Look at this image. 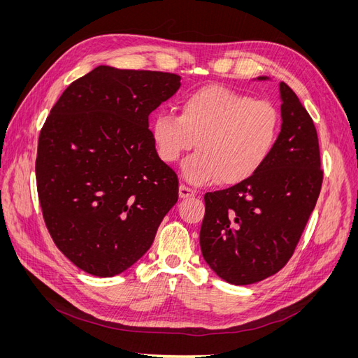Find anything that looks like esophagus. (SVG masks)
I'll return each instance as SVG.
<instances>
[{
    "instance_id": "1",
    "label": "esophagus",
    "mask_w": 358,
    "mask_h": 358,
    "mask_svg": "<svg viewBox=\"0 0 358 358\" xmlns=\"http://www.w3.org/2000/svg\"><path fill=\"white\" fill-rule=\"evenodd\" d=\"M192 196H196V191H194L189 187H187L185 183H180V185H179V197L187 199V197H192Z\"/></svg>"
}]
</instances>
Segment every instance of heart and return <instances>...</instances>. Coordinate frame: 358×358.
<instances>
[{
    "label": "heart",
    "instance_id": "b5f03b06",
    "mask_svg": "<svg viewBox=\"0 0 358 358\" xmlns=\"http://www.w3.org/2000/svg\"><path fill=\"white\" fill-rule=\"evenodd\" d=\"M280 133L273 103L225 86L210 85L182 100L179 115L159 113L152 122L158 155L175 162L197 143V154L183 164L191 183H241L262 169Z\"/></svg>",
    "mask_w": 358,
    "mask_h": 358
}]
</instances>
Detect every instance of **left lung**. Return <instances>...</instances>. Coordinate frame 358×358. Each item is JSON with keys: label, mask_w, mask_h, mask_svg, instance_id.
I'll return each instance as SVG.
<instances>
[{"label": "left lung", "mask_w": 358, "mask_h": 358, "mask_svg": "<svg viewBox=\"0 0 358 358\" xmlns=\"http://www.w3.org/2000/svg\"><path fill=\"white\" fill-rule=\"evenodd\" d=\"M279 91L282 127L266 164L234 187L204 194L201 254L234 285L258 282L288 263L322 185L312 117L287 83Z\"/></svg>", "instance_id": "1"}]
</instances>
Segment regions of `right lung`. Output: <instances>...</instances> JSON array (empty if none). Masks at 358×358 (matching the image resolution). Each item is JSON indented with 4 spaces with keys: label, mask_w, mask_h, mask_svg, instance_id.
Segmentation results:
<instances>
[{
    "label": "right lung",
    "mask_w": 358,
    "mask_h": 358,
    "mask_svg": "<svg viewBox=\"0 0 358 358\" xmlns=\"http://www.w3.org/2000/svg\"><path fill=\"white\" fill-rule=\"evenodd\" d=\"M180 76L100 66L69 85L41 127L36 180L43 220L83 272L110 278L154 242L179 196L161 161L149 115Z\"/></svg>",
    "instance_id": "1"
}]
</instances>
